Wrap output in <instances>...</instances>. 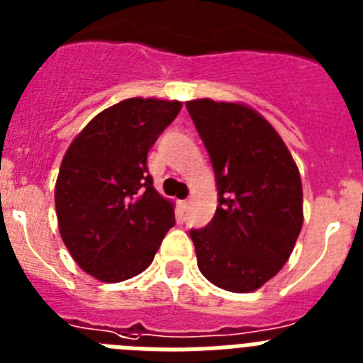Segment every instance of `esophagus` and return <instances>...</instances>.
Returning <instances> with one entry per match:
<instances>
[{
    "mask_svg": "<svg viewBox=\"0 0 363 363\" xmlns=\"http://www.w3.org/2000/svg\"><path fill=\"white\" fill-rule=\"evenodd\" d=\"M179 207H182V209H184V211H187L189 209V200L179 201Z\"/></svg>",
    "mask_w": 363,
    "mask_h": 363,
    "instance_id": "1",
    "label": "esophagus"
}]
</instances>
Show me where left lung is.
<instances>
[{
    "instance_id": "8db88e82",
    "label": "left lung",
    "mask_w": 363,
    "mask_h": 363,
    "mask_svg": "<svg viewBox=\"0 0 363 363\" xmlns=\"http://www.w3.org/2000/svg\"><path fill=\"white\" fill-rule=\"evenodd\" d=\"M185 107L218 187L214 218L191 230L198 269L220 289L251 293L293 252L303 225L300 172L280 134L255 108L209 98Z\"/></svg>"
}]
</instances>
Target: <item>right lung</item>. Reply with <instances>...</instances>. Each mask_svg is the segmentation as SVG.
I'll return each mask as SVG.
<instances>
[{
	"instance_id": "1",
	"label": "right lung",
	"mask_w": 363,
	"mask_h": 363,
	"mask_svg": "<svg viewBox=\"0 0 363 363\" xmlns=\"http://www.w3.org/2000/svg\"><path fill=\"white\" fill-rule=\"evenodd\" d=\"M182 101L129 98L105 108L74 138L56 179L57 225L74 262L116 284L152 264L174 205L152 185L147 152Z\"/></svg>"
}]
</instances>
